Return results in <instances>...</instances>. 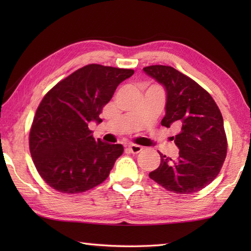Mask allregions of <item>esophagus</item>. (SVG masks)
<instances>
[{"instance_id":"esophagus-1","label":"esophagus","mask_w":251,"mask_h":251,"mask_svg":"<svg viewBox=\"0 0 251 251\" xmlns=\"http://www.w3.org/2000/svg\"><path fill=\"white\" fill-rule=\"evenodd\" d=\"M127 148H128V151L130 152H133V154H138V152H141L143 151V147L139 145H136V144H129V145L127 146Z\"/></svg>"}]
</instances>
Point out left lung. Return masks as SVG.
Listing matches in <instances>:
<instances>
[{
  "instance_id": "obj_1",
  "label": "left lung",
  "mask_w": 251,
  "mask_h": 251,
  "mask_svg": "<svg viewBox=\"0 0 251 251\" xmlns=\"http://www.w3.org/2000/svg\"><path fill=\"white\" fill-rule=\"evenodd\" d=\"M143 71L166 90V114L161 125L179 130L173 137L179 156L160 154L159 167L151 179L176 194H192L215 179L227 154L224 120L209 93L172 66L151 65Z\"/></svg>"
}]
</instances>
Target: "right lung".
<instances>
[{
  "label": "right lung",
  "mask_w": 251,
  "mask_h": 251,
  "mask_svg": "<svg viewBox=\"0 0 251 251\" xmlns=\"http://www.w3.org/2000/svg\"><path fill=\"white\" fill-rule=\"evenodd\" d=\"M133 70L90 64L57 83L36 109L29 151L45 182L59 193L78 194L108 177L124 147L95 141L88 123L100 114Z\"/></svg>",
  "instance_id": "obj_1"
}]
</instances>
